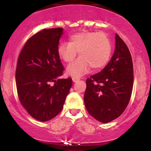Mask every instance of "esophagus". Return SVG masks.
Returning <instances> with one entry per match:
<instances>
[{"instance_id": "34e87169", "label": "esophagus", "mask_w": 151, "mask_h": 151, "mask_svg": "<svg viewBox=\"0 0 151 151\" xmlns=\"http://www.w3.org/2000/svg\"><path fill=\"white\" fill-rule=\"evenodd\" d=\"M79 80V78H77V77H74L72 78V81H74V82H77V81H78Z\"/></svg>"}]
</instances>
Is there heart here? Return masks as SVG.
Wrapping results in <instances>:
<instances>
[{
    "label": "heart",
    "instance_id": "b5f03b06",
    "mask_svg": "<svg viewBox=\"0 0 151 151\" xmlns=\"http://www.w3.org/2000/svg\"><path fill=\"white\" fill-rule=\"evenodd\" d=\"M79 58L66 69L71 77H80L91 67L93 71L103 69L108 64L111 55L110 39L103 32H81L71 35L69 42H62L58 48V56L63 62H71Z\"/></svg>",
    "mask_w": 151,
    "mask_h": 151
}]
</instances>
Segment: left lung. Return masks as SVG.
<instances>
[{"label":"left lung","instance_id":"8db88e82","mask_svg":"<svg viewBox=\"0 0 151 151\" xmlns=\"http://www.w3.org/2000/svg\"><path fill=\"white\" fill-rule=\"evenodd\" d=\"M115 51L104 68L86 79L84 104L91 116L108 123L120 116L131 99L133 68L131 53L116 35Z\"/></svg>","mask_w":151,"mask_h":151}]
</instances>
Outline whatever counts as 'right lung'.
<instances>
[{
	"label": "right lung",
	"instance_id": "right-lung-1",
	"mask_svg": "<svg viewBox=\"0 0 151 151\" xmlns=\"http://www.w3.org/2000/svg\"><path fill=\"white\" fill-rule=\"evenodd\" d=\"M62 35L61 27L40 31L26 42L19 55L15 71L19 99L40 121H49L61 111L72 85L71 78H60L64 67L58 48Z\"/></svg>",
	"mask_w": 151,
	"mask_h": 151
}]
</instances>
